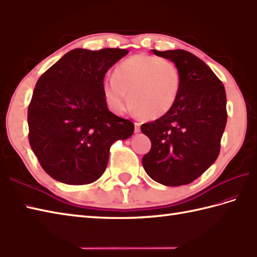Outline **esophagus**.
I'll return each instance as SVG.
<instances>
[{
    "label": "esophagus",
    "mask_w": 257,
    "mask_h": 257,
    "mask_svg": "<svg viewBox=\"0 0 257 257\" xmlns=\"http://www.w3.org/2000/svg\"><path fill=\"white\" fill-rule=\"evenodd\" d=\"M134 125H135V128H134L135 133H139V132H141V124H140L139 122H135V123H134Z\"/></svg>",
    "instance_id": "1"
}]
</instances>
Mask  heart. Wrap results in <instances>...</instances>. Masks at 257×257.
I'll use <instances>...</instances> for the list:
<instances>
[{"label": "heart", "mask_w": 257, "mask_h": 257, "mask_svg": "<svg viewBox=\"0 0 257 257\" xmlns=\"http://www.w3.org/2000/svg\"><path fill=\"white\" fill-rule=\"evenodd\" d=\"M180 88L181 74L174 62L144 53L122 61L113 77L103 81L104 96L113 112L128 111L132 100L134 111L151 119L171 111Z\"/></svg>", "instance_id": "heart-1"}]
</instances>
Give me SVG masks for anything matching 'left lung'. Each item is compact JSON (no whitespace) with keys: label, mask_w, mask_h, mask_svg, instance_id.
<instances>
[{"label":"left lung","mask_w":257,"mask_h":257,"mask_svg":"<svg viewBox=\"0 0 257 257\" xmlns=\"http://www.w3.org/2000/svg\"><path fill=\"white\" fill-rule=\"evenodd\" d=\"M153 53L175 63L181 88L169 113L141 126L152 143L142 164L151 179L161 184H190L219 154L227 121L225 88L205 63L190 52L153 50Z\"/></svg>","instance_id":"obj_1"}]
</instances>
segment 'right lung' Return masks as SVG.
<instances>
[{
  "label": "right lung",
  "instance_id": "right-lung-1",
  "mask_svg": "<svg viewBox=\"0 0 257 257\" xmlns=\"http://www.w3.org/2000/svg\"><path fill=\"white\" fill-rule=\"evenodd\" d=\"M124 49H75L44 72L28 109L29 141L40 164L70 185L95 182L105 171L109 149L134 132L130 119L109 112L103 81Z\"/></svg>",
  "mask_w": 257,
  "mask_h": 257
}]
</instances>
